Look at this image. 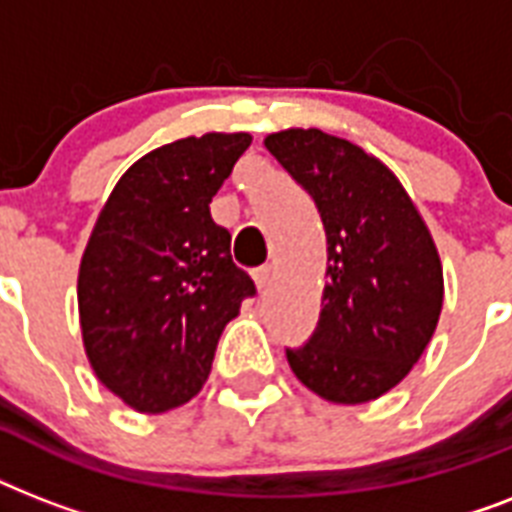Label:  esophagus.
Masks as SVG:
<instances>
[{
	"label": "esophagus",
	"mask_w": 512,
	"mask_h": 512,
	"mask_svg": "<svg viewBox=\"0 0 512 512\" xmlns=\"http://www.w3.org/2000/svg\"><path fill=\"white\" fill-rule=\"evenodd\" d=\"M271 279H273L271 265H263V268H257V271H255V284H257V289H260V292L271 287Z\"/></svg>",
	"instance_id": "esophagus-1"
}]
</instances>
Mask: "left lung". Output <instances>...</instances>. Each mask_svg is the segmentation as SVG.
Wrapping results in <instances>:
<instances>
[{
	"label": "left lung",
	"mask_w": 512,
	"mask_h": 512,
	"mask_svg": "<svg viewBox=\"0 0 512 512\" xmlns=\"http://www.w3.org/2000/svg\"><path fill=\"white\" fill-rule=\"evenodd\" d=\"M327 231V287L311 340L287 348L297 380L332 404H366L420 361L444 305L436 244L398 177L321 130L265 138Z\"/></svg>",
	"instance_id": "1"
}]
</instances>
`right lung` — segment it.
I'll list each match as a JSON object with an SVG mask.
<instances>
[{
	"instance_id": "obj_1",
	"label": "right lung",
	"mask_w": 512,
	"mask_h": 512,
	"mask_svg": "<svg viewBox=\"0 0 512 512\" xmlns=\"http://www.w3.org/2000/svg\"><path fill=\"white\" fill-rule=\"evenodd\" d=\"M247 132H207L132 164L100 209L79 265L82 340L98 380L127 406L159 414L207 382L217 340L255 297L209 215Z\"/></svg>"
}]
</instances>
